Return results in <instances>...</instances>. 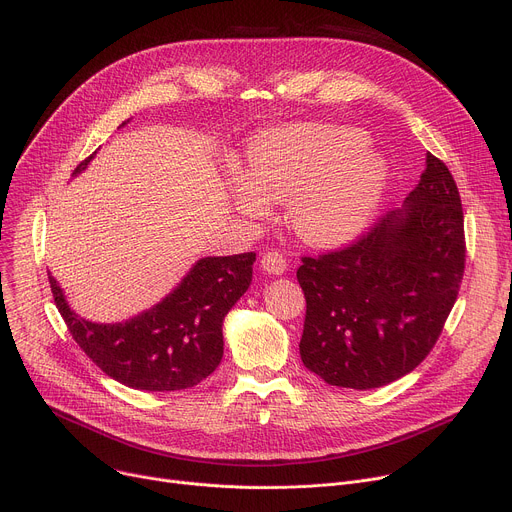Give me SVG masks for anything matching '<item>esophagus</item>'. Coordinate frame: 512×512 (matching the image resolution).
Listing matches in <instances>:
<instances>
[{
	"label": "esophagus",
	"mask_w": 512,
	"mask_h": 512,
	"mask_svg": "<svg viewBox=\"0 0 512 512\" xmlns=\"http://www.w3.org/2000/svg\"><path fill=\"white\" fill-rule=\"evenodd\" d=\"M261 269L267 271L269 275H281L287 269L285 257L281 253H277V251H267L261 257Z\"/></svg>",
	"instance_id": "34e87169"
}]
</instances>
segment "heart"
<instances>
[{
  "label": "heart",
  "instance_id": "heart-1",
  "mask_svg": "<svg viewBox=\"0 0 512 512\" xmlns=\"http://www.w3.org/2000/svg\"><path fill=\"white\" fill-rule=\"evenodd\" d=\"M352 127L302 123L259 135L247 178L235 176L237 212L261 216L265 200H287V223L312 247H334L369 225L389 186L385 158Z\"/></svg>",
  "mask_w": 512,
  "mask_h": 512
}]
</instances>
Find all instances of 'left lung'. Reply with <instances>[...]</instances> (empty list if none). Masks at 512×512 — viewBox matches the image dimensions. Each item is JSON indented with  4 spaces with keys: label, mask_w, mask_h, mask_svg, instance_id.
<instances>
[{
    "label": "left lung",
    "mask_w": 512,
    "mask_h": 512,
    "mask_svg": "<svg viewBox=\"0 0 512 512\" xmlns=\"http://www.w3.org/2000/svg\"><path fill=\"white\" fill-rule=\"evenodd\" d=\"M464 261L458 186L448 166L427 154L403 208L340 251L302 257L306 369L358 391L411 373L442 334Z\"/></svg>",
    "instance_id": "8db88e82"
}]
</instances>
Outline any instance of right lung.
Listing matches in <instances>:
<instances>
[{"mask_svg":"<svg viewBox=\"0 0 512 512\" xmlns=\"http://www.w3.org/2000/svg\"><path fill=\"white\" fill-rule=\"evenodd\" d=\"M253 261L255 253L198 259L160 304L115 324L75 314L58 281L50 273L48 279L72 338L107 377L139 391H180L204 381L221 362L223 320L249 289Z\"/></svg>","mask_w":512,"mask_h":512,"instance_id":"add662e5","label":"right lung"}]
</instances>
